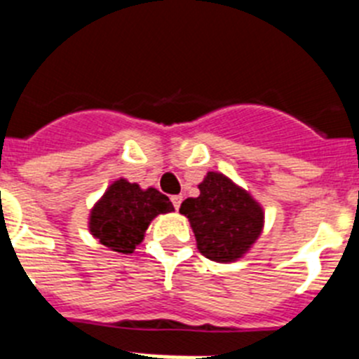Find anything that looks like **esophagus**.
<instances>
[{"instance_id":"obj_1","label":"esophagus","mask_w":359,"mask_h":359,"mask_svg":"<svg viewBox=\"0 0 359 359\" xmlns=\"http://www.w3.org/2000/svg\"><path fill=\"white\" fill-rule=\"evenodd\" d=\"M170 201H172V205H174V208H180L182 207V201H183V196L182 194H177V196H172V198H170Z\"/></svg>"}]
</instances>
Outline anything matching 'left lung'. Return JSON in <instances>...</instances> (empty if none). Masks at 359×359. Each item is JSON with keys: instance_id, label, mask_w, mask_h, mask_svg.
Returning a JSON list of instances; mask_svg holds the SVG:
<instances>
[{"instance_id": "1", "label": "left lung", "mask_w": 359, "mask_h": 359, "mask_svg": "<svg viewBox=\"0 0 359 359\" xmlns=\"http://www.w3.org/2000/svg\"><path fill=\"white\" fill-rule=\"evenodd\" d=\"M203 255L217 262L239 259L261 236L262 208L243 189L217 172H208L198 198L182 203Z\"/></svg>"}]
</instances>
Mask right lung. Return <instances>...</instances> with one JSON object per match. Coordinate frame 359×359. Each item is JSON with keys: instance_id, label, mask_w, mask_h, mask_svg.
<instances>
[{"instance_id": "right-lung-1", "label": "right lung", "mask_w": 359, "mask_h": 359, "mask_svg": "<svg viewBox=\"0 0 359 359\" xmlns=\"http://www.w3.org/2000/svg\"><path fill=\"white\" fill-rule=\"evenodd\" d=\"M172 210V203L160 190H142L136 183L118 180L91 210L90 230L113 252L133 253L152 219Z\"/></svg>"}]
</instances>
